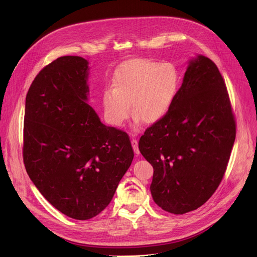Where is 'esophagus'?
<instances>
[{"instance_id": "obj_1", "label": "esophagus", "mask_w": 257, "mask_h": 257, "mask_svg": "<svg viewBox=\"0 0 257 257\" xmlns=\"http://www.w3.org/2000/svg\"><path fill=\"white\" fill-rule=\"evenodd\" d=\"M131 144H132V147H133L134 153H136L137 155H139L140 154V150H139V143H138V141L136 139H132Z\"/></svg>"}]
</instances>
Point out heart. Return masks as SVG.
<instances>
[{"label": "heart", "mask_w": 257, "mask_h": 257, "mask_svg": "<svg viewBox=\"0 0 257 257\" xmlns=\"http://www.w3.org/2000/svg\"><path fill=\"white\" fill-rule=\"evenodd\" d=\"M180 82L177 67L171 62L138 58L125 62L115 73L112 87L102 96L105 119L123 125L131 112L148 125L157 123L169 112Z\"/></svg>", "instance_id": "heart-1"}]
</instances>
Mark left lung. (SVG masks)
Segmentation results:
<instances>
[{
    "label": "left lung",
    "mask_w": 257,
    "mask_h": 257,
    "mask_svg": "<svg viewBox=\"0 0 257 257\" xmlns=\"http://www.w3.org/2000/svg\"><path fill=\"white\" fill-rule=\"evenodd\" d=\"M235 129L218 66L199 55L190 61L169 112L139 142L154 170L150 190L155 203L174 214L203 205L224 177Z\"/></svg>",
    "instance_id": "8db88e82"
}]
</instances>
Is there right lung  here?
I'll list each match as a JSON object with an SVG mask.
<instances>
[{"instance_id":"1","label":"right lung","mask_w":257,"mask_h":257,"mask_svg":"<svg viewBox=\"0 0 257 257\" xmlns=\"http://www.w3.org/2000/svg\"><path fill=\"white\" fill-rule=\"evenodd\" d=\"M88 62L62 56L40 71L25 105L23 158L34 185L75 220L104 210L133 160L128 134L86 103Z\"/></svg>"}]
</instances>
